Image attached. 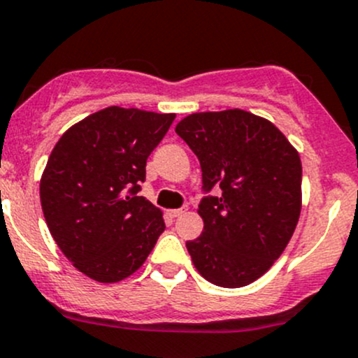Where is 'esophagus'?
Here are the masks:
<instances>
[{"label": "esophagus", "mask_w": 358, "mask_h": 358, "mask_svg": "<svg viewBox=\"0 0 358 358\" xmlns=\"http://www.w3.org/2000/svg\"><path fill=\"white\" fill-rule=\"evenodd\" d=\"M183 213H185V209H182V208H180V209H169L168 215L171 216V218H178V216H182Z\"/></svg>", "instance_id": "obj_1"}]
</instances>
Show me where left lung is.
Segmentation results:
<instances>
[{
    "instance_id": "1",
    "label": "left lung",
    "mask_w": 358,
    "mask_h": 358,
    "mask_svg": "<svg viewBox=\"0 0 358 358\" xmlns=\"http://www.w3.org/2000/svg\"><path fill=\"white\" fill-rule=\"evenodd\" d=\"M175 131L201 162L204 230L187 241L197 272L215 286L243 287L282 255L301 213V161L266 119L229 109L183 117ZM213 186L222 194L209 196Z\"/></svg>"
}]
</instances>
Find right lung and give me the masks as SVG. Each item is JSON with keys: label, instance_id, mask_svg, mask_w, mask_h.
I'll list each match as a JSON object with an SVG mask.
<instances>
[{"label": "right lung", "instance_id": "1", "mask_svg": "<svg viewBox=\"0 0 358 358\" xmlns=\"http://www.w3.org/2000/svg\"><path fill=\"white\" fill-rule=\"evenodd\" d=\"M173 121L175 114L107 107L71 126L50 154L39 183L46 225L96 282L135 273L164 232L161 209L138 192L147 157Z\"/></svg>", "mask_w": 358, "mask_h": 358}]
</instances>
